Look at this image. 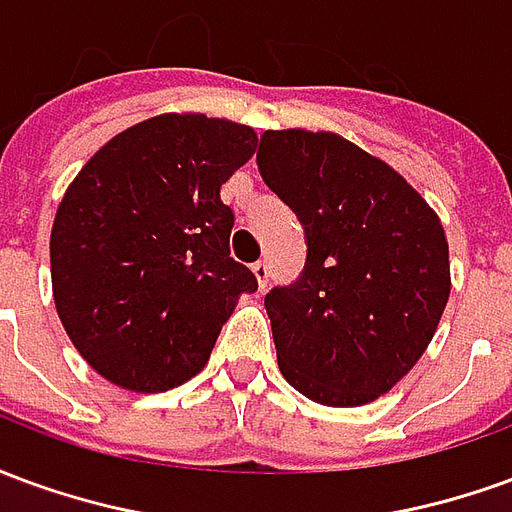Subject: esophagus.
<instances>
[{
  "label": "esophagus",
  "mask_w": 512,
  "mask_h": 512,
  "mask_svg": "<svg viewBox=\"0 0 512 512\" xmlns=\"http://www.w3.org/2000/svg\"><path fill=\"white\" fill-rule=\"evenodd\" d=\"M252 271H255L257 285H260V290H266L268 288V263H266V260H257L255 266H252Z\"/></svg>",
  "instance_id": "1"
}]
</instances>
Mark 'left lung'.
Wrapping results in <instances>:
<instances>
[{
  "label": "left lung",
  "mask_w": 512,
  "mask_h": 512,
  "mask_svg": "<svg viewBox=\"0 0 512 512\" xmlns=\"http://www.w3.org/2000/svg\"><path fill=\"white\" fill-rule=\"evenodd\" d=\"M257 167L307 233L301 277L266 296L279 370L321 406L373 403L428 351L450 299L439 213L334 131H266Z\"/></svg>",
  "instance_id": "1"
}]
</instances>
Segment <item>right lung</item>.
I'll list each match as a JSON object with an SVG mask.
<instances>
[{"label":"right lung","mask_w":512,"mask_h":512,"mask_svg":"<svg viewBox=\"0 0 512 512\" xmlns=\"http://www.w3.org/2000/svg\"><path fill=\"white\" fill-rule=\"evenodd\" d=\"M257 131L164 112L112 136L62 194L51 293L73 348L128 392H167L211 359L255 274L230 257L222 183L255 156Z\"/></svg>","instance_id":"obj_1"}]
</instances>
